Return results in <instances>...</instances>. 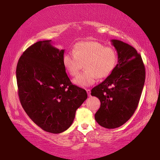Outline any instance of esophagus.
<instances>
[{
  "label": "esophagus",
  "instance_id": "34e87169",
  "mask_svg": "<svg viewBox=\"0 0 160 160\" xmlns=\"http://www.w3.org/2000/svg\"><path fill=\"white\" fill-rule=\"evenodd\" d=\"M86 91H87V93H88V96L90 97V96H91V90H90V89H87Z\"/></svg>",
  "mask_w": 160,
  "mask_h": 160
}]
</instances>
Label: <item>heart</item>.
<instances>
[{
  "label": "heart",
  "mask_w": 160,
  "mask_h": 160,
  "mask_svg": "<svg viewBox=\"0 0 160 160\" xmlns=\"http://www.w3.org/2000/svg\"><path fill=\"white\" fill-rule=\"evenodd\" d=\"M72 53L65 54L62 63L67 72L72 77L79 73L84 64L86 70L72 82L85 88L95 83L97 78H105L113 71L118 62L117 52L111 47L94 41H82L75 45Z\"/></svg>",
  "instance_id": "b5f03b06"
}]
</instances>
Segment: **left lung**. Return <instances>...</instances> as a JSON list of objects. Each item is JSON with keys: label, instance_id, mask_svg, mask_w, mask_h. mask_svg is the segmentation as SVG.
<instances>
[{"label": "left lung", "instance_id": "1", "mask_svg": "<svg viewBox=\"0 0 160 160\" xmlns=\"http://www.w3.org/2000/svg\"><path fill=\"white\" fill-rule=\"evenodd\" d=\"M118 52V64L111 73L92 89L91 95L101 102L95 119L101 126H122L136 110L146 79L142 57L132 46L119 40L111 41Z\"/></svg>", "mask_w": 160, "mask_h": 160}]
</instances>
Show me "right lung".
Masks as SVG:
<instances>
[{"instance_id":"obj_1","label":"right lung","mask_w":160,"mask_h":160,"mask_svg":"<svg viewBox=\"0 0 160 160\" xmlns=\"http://www.w3.org/2000/svg\"><path fill=\"white\" fill-rule=\"evenodd\" d=\"M64 52L51 40L37 42L22 53L16 70L22 107L34 123L52 133L68 129L88 98L86 91L72 85L67 76Z\"/></svg>"}]
</instances>
